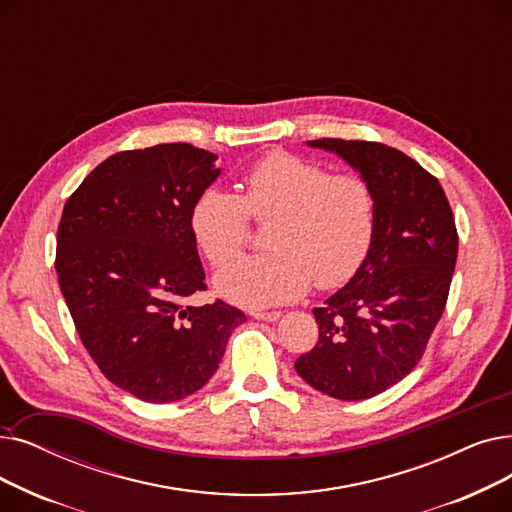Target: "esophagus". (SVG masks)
<instances>
[{
	"label": "esophagus",
	"instance_id": "1",
	"mask_svg": "<svg viewBox=\"0 0 512 512\" xmlns=\"http://www.w3.org/2000/svg\"><path fill=\"white\" fill-rule=\"evenodd\" d=\"M251 316L255 320H263V322H276V320H280L282 311H251Z\"/></svg>",
	"mask_w": 512,
	"mask_h": 512
}]
</instances>
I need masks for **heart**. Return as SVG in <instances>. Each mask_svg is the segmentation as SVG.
Instances as JSON below:
<instances>
[{
	"label": "heart",
	"instance_id": "b5f03b06",
	"mask_svg": "<svg viewBox=\"0 0 512 512\" xmlns=\"http://www.w3.org/2000/svg\"><path fill=\"white\" fill-rule=\"evenodd\" d=\"M271 219L270 252L241 258L215 278L219 295L265 307L303 297L311 284L337 288L366 263L376 232V196L364 177L272 150L242 175V194L205 186L188 224L213 268L232 257L250 233V217Z\"/></svg>",
	"mask_w": 512,
	"mask_h": 512
}]
</instances>
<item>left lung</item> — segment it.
<instances>
[{
    "label": "left lung",
    "instance_id": "left-lung-1",
    "mask_svg": "<svg viewBox=\"0 0 512 512\" xmlns=\"http://www.w3.org/2000/svg\"><path fill=\"white\" fill-rule=\"evenodd\" d=\"M339 154L376 196V232L362 270L314 309L320 335L295 370L314 389L355 402L414 370L448 303L458 257L454 213L435 175L381 142H307Z\"/></svg>",
    "mask_w": 512,
    "mask_h": 512
}]
</instances>
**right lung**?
<instances>
[{"mask_svg": "<svg viewBox=\"0 0 512 512\" xmlns=\"http://www.w3.org/2000/svg\"><path fill=\"white\" fill-rule=\"evenodd\" d=\"M215 159L184 142L117 152L62 211L56 272L75 328L106 379L144 402L196 393L247 320L221 299L184 305L207 291L188 215Z\"/></svg>", "mask_w": 512, "mask_h": 512, "instance_id": "obj_1", "label": "right lung"}]
</instances>
